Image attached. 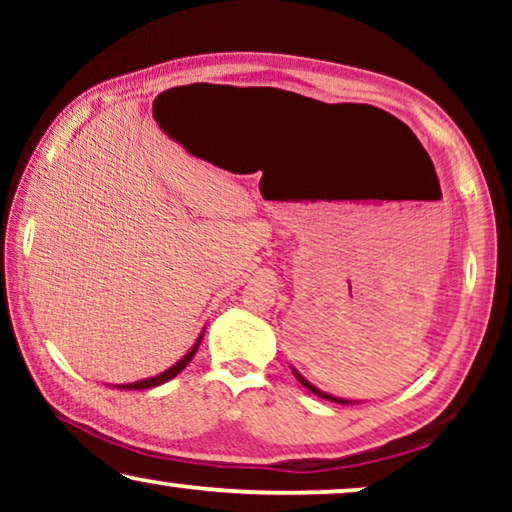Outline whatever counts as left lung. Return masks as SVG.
<instances>
[{"mask_svg":"<svg viewBox=\"0 0 512 512\" xmlns=\"http://www.w3.org/2000/svg\"><path fill=\"white\" fill-rule=\"evenodd\" d=\"M291 370H293V375H296V380L303 384V387L307 389V391H312L314 396H319V398H326V401H333V403H340V405H356V403H361V401H354V398H340V396H333V394H328V391H321L319 387H314V384L310 382V380H305L303 375L298 373L296 368L291 366Z\"/></svg>","mask_w":512,"mask_h":512,"instance_id":"1","label":"left lung"}]
</instances>
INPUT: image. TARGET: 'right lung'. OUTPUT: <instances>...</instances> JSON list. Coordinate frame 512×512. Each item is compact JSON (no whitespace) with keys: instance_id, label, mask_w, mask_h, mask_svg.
Instances as JSON below:
<instances>
[{"instance_id":"add662e5","label":"right lung","mask_w":512,"mask_h":512,"mask_svg":"<svg viewBox=\"0 0 512 512\" xmlns=\"http://www.w3.org/2000/svg\"><path fill=\"white\" fill-rule=\"evenodd\" d=\"M202 335H205V328H202V333L198 335V340L193 342V347L188 349V352L181 356V359L177 363H172L170 368L163 370V373L153 375V377H144V380H137V382H128V384H114L116 389H151V387H158V384H163L167 380H172V377H177L181 370H184L188 363H191V359L195 356V352H198L200 342H202Z\"/></svg>"}]
</instances>
